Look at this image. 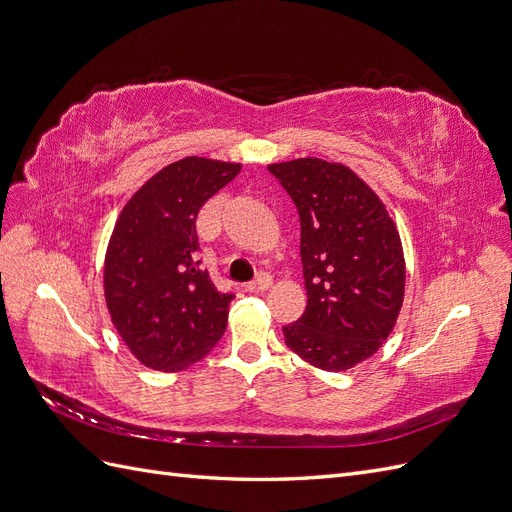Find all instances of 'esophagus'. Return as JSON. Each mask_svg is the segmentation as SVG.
Returning a JSON list of instances; mask_svg holds the SVG:
<instances>
[{
  "instance_id": "esophagus-1",
  "label": "esophagus",
  "mask_w": 512,
  "mask_h": 512,
  "mask_svg": "<svg viewBox=\"0 0 512 512\" xmlns=\"http://www.w3.org/2000/svg\"><path fill=\"white\" fill-rule=\"evenodd\" d=\"M271 284H273L271 275H269V273H260L254 282L247 284V292H254V294H258V292H265V290H269V288H271Z\"/></svg>"
}]
</instances>
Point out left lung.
Wrapping results in <instances>:
<instances>
[{
	"label": "left lung",
	"mask_w": 512,
	"mask_h": 512,
	"mask_svg": "<svg viewBox=\"0 0 512 512\" xmlns=\"http://www.w3.org/2000/svg\"><path fill=\"white\" fill-rule=\"evenodd\" d=\"M299 211L307 288L286 346L324 371L369 359L391 335L404 303L406 262L382 200L344 164L299 158L271 164Z\"/></svg>",
	"instance_id": "obj_1"
}]
</instances>
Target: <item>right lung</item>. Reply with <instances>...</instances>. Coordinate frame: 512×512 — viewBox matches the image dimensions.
<instances>
[{
    "mask_svg": "<svg viewBox=\"0 0 512 512\" xmlns=\"http://www.w3.org/2000/svg\"><path fill=\"white\" fill-rule=\"evenodd\" d=\"M241 166L183 158L153 175L115 224L104 262V294L115 329L138 361L179 371L220 342L232 292L200 271L196 215Z\"/></svg>",
    "mask_w": 512,
    "mask_h": 512,
    "instance_id": "add662e5",
    "label": "right lung"
}]
</instances>
